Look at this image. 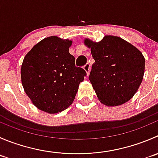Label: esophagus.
I'll return each mask as SVG.
<instances>
[{
  "label": "esophagus",
  "mask_w": 158,
  "mask_h": 158,
  "mask_svg": "<svg viewBox=\"0 0 158 158\" xmlns=\"http://www.w3.org/2000/svg\"><path fill=\"white\" fill-rule=\"evenodd\" d=\"M84 70L86 72L87 76H89V70H90V64L89 63H86L85 65L83 66Z\"/></svg>",
  "instance_id": "obj_1"
}]
</instances>
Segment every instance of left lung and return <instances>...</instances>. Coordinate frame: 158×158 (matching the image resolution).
<instances>
[{"instance_id": "left-lung-1", "label": "left lung", "mask_w": 158, "mask_h": 158, "mask_svg": "<svg viewBox=\"0 0 158 158\" xmlns=\"http://www.w3.org/2000/svg\"><path fill=\"white\" fill-rule=\"evenodd\" d=\"M95 62L89 79L102 103L114 106L127 102L137 93L144 74L145 59L136 47L116 36L99 42L85 40Z\"/></svg>"}]
</instances>
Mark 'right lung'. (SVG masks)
<instances>
[{"mask_svg":"<svg viewBox=\"0 0 158 158\" xmlns=\"http://www.w3.org/2000/svg\"><path fill=\"white\" fill-rule=\"evenodd\" d=\"M71 45L72 41L48 37L24 57L22 85L34 105L42 111L56 113L68 108L86 76L83 69L76 66L75 57L69 52Z\"/></svg>","mask_w":158,"mask_h":158,"instance_id":"obj_1","label":"right lung"}]
</instances>
